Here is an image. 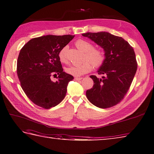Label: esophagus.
Here are the masks:
<instances>
[{"mask_svg":"<svg viewBox=\"0 0 154 154\" xmlns=\"http://www.w3.org/2000/svg\"><path fill=\"white\" fill-rule=\"evenodd\" d=\"M82 77H75V80L76 81H79V80H82Z\"/></svg>","mask_w":154,"mask_h":154,"instance_id":"esophagus-1","label":"esophagus"}]
</instances>
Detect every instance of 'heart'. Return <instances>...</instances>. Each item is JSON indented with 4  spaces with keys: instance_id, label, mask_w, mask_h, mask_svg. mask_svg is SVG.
<instances>
[{
    "instance_id": "1",
    "label": "heart",
    "mask_w": 154,
    "mask_h": 154,
    "mask_svg": "<svg viewBox=\"0 0 154 154\" xmlns=\"http://www.w3.org/2000/svg\"><path fill=\"white\" fill-rule=\"evenodd\" d=\"M76 47L84 52L83 60L84 62L78 65H72L66 69V72L73 76H81L89 73L92 66L100 68L104 65L106 60L104 52L99 48H95L93 44L87 40L79 39L75 42ZM68 47L64 46L58 53V58L62 63H67L69 58L67 55Z\"/></svg>"
}]
</instances>
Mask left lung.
I'll return each mask as SVG.
<instances>
[{
	"label": "left lung",
	"mask_w": 154,
	"mask_h": 154,
	"mask_svg": "<svg viewBox=\"0 0 154 154\" xmlns=\"http://www.w3.org/2000/svg\"><path fill=\"white\" fill-rule=\"evenodd\" d=\"M88 37L105 51L106 60L98 70L101 79L91 75L92 88L86 91L89 101L100 108H108L121 102L128 92L137 70L135 53L122 37L107 32H86Z\"/></svg>",
	"instance_id": "obj_1"
}]
</instances>
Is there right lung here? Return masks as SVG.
I'll list each match as a JSON object with an SVG mask.
<instances>
[{
    "instance_id": "1",
    "label": "right lung",
    "mask_w": 154,
    "mask_h": 154,
    "mask_svg": "<svg viewBox=\"0 0 154 154\" xmlns=\"http://www.w3.org/2000/svg\"><path fill=\"white\" fill-rule=\"evenodd\" d=\"M74 35H46L35 38L26 43L19 52L17 73L26 95L36 105L50 109L65 97L68 83L73 77L63 72L58 58L60 50ZM58 75L53 82L51 75Z\"/></svg>"
}]
</instances>
